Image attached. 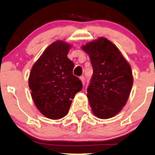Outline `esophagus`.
Segmentation results:
<instances>
[{
	"label": "esophagus",
	"mask_w": 155,
	"mask_h": 155,
	"mask_svg": "<svg viewBox=\"0 0 155 155\" xmlns=\"http://www.w3.org/2000/svg\"><path fill=\"white\" fill-rule=\"evenodd\" d=\"M80 80H81V82H82V84H84V82H85V79H84V76H80Z\"/></svg>",
	"instance_id": "34e87169"
}]
</instances>
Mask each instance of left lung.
Returning a JSON list of instances; mask_svg holds the SVG:
<instances>
[{
  "mask_svg": "<svg viewBox=\"0 0 155 155\" xmlns=\"http://www.w3.org/2000/svg\"><path fill=\"white\" fill-rule=\"evenodd\" d=\"M92 68L87 97L92 111L100 119L114 117L128 99L133 83L131 68L120 51L106 38L84 45Z\"/></svg>",
  "mask_w": 155,
  "mask_h": 155,
  "instance_id": "8db88e82",
  "label": "left lung"
}]
</instances>
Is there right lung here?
I'll list each match as a JSON object with an SVG mask.
<instances>
[{
    "label": "right lung",
    "instance_id": "obj_1",
    "mask_svg": "<svg viewBox=\"0 0 155 155\" xmlns=\"http://www.w3.org/2000/svg\"><path fill=\"white\" fill-rule=\"evenodd\" d=\"M71 46L57 41L48 47L32 67L28 84L38 111L47 118L59 120L68 112L72 99L82 89L73 74L74 64L67 57Z\"/></svg>",
    "mask_w": 155,
    "mask_h": 155
}]
</instances>
